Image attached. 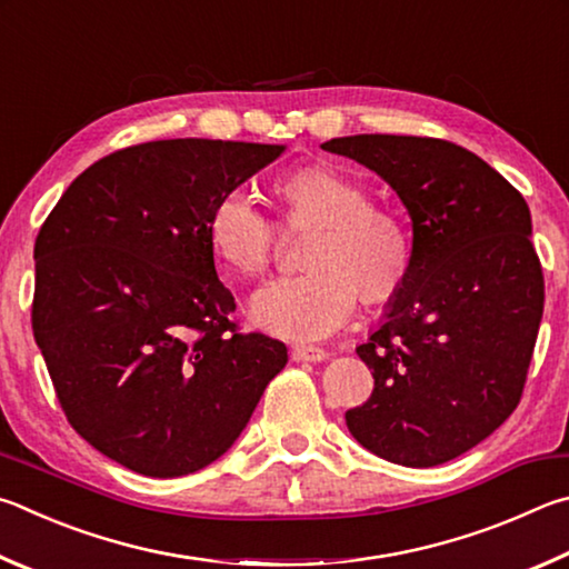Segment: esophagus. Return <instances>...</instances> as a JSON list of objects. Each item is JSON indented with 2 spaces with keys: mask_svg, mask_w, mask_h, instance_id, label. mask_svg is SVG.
<instances>
[{
  "mask_svg": "<svg viewBox=\"0 0 569 569\" xmlns=\"http://www.w3.org/2000/svg\"><path fill=\"white\" fill-rule=\"evenodd\" d=\"M292 357H295V360H302V362H325L327 352L322 350V347H315V345H295Z\"/></svg>",
  "mask_w": 569,
  "mask_h": 569,
  "instance_id": "obj_1",
  "label": "esophagus"
}]
</instances>
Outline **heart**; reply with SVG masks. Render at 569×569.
Returning <instances> with one entry per match:
<instances>
[{
	"instance_id": "obj_1",
	"label": "heart",
	"mask_w": 569,
	"mask_h": 569,
	"mask_svg": "<svg viewBox=\"0 0 569 569\" xmlns=\"http://www.w3.org/2000/svg\"><path fill=\"white\" fill-rule=\"evenodd\" d=\"M282 222L310 229L302 274L277 277L249 300V317L269 335L320 340L352 312L355 297L382 302L400 290L412 244L402 219L367 199L365 187L330 164H307L274 182ZM207 237L234 274L252 277L274 249V224L239 189L224 192L209 212Z\"/></svg>"
}]
</instances>
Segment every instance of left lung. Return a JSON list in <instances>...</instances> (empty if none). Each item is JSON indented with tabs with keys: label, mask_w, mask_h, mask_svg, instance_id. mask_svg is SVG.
Wrapping results in <instances>:
<instances>
[{
	"label": "left lung",
	"mask_w": 569,
	"mask_h": 569,
	"mask_svg": "<svg viewBox=\"0 0 569 569\" xmlns=\"http://www.w3.org/2000/svg\"><path fill=\"white\" fill-rule=\"evenodd\" d=\"M390 184L412 222V259L357 355L372 397L347 410L387 462L435 467L490 437L522 397L545 307L525 197L445 139L352 134L322 144Z\"/></svg>",
	"instance_id": "left-lung-1"
}]
</instances>
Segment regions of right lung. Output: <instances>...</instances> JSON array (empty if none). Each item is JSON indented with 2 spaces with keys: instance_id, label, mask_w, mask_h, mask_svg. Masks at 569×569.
<instances>
[{
  "instance_id": "1",
  "label": "right lung",
  "mask_w": 569,
  "mask_h": 569,
  "mask_svg": "<svg viewBox=\"0 0 569 569\" xmlns=\"http://www.w3.org/2000/svg\"><path fill=\"white\" fill-rule=\"evenodd\" d=\"M284 144L162 139L99 159L34 242L32 330L69 425L147 477L219 460L287 347L239 335L207 222Z\"/></svg>"
}]
</instances>
